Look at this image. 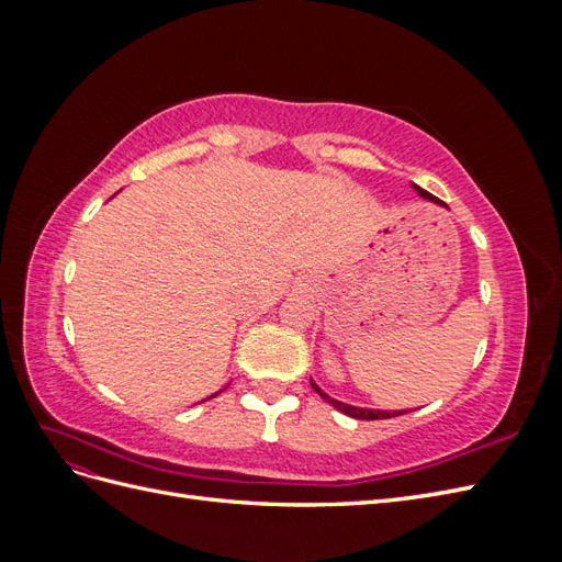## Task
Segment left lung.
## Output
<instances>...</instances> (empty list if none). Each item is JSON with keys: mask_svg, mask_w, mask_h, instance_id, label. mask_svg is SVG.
<instances>
[{"mask_svg": "<svg viewBox=\"0 0 562 562\" xmlns=\"http://www.w3.org/2000/svg\"><path fill=\"white\" fill-rule=\"evenodd\" d=\"M417 192L424 196V199H431V201H438L434 194H429L427 190H419L417 187ZM440 203V201H438ZM312 386H314V391L316 394L326 401V403H330L333 407H337L339 413H345V415H349V417H353V419H389V417H398V415H405V411H391V413H386V411H366V407H353V405H347V403H342V401H335V398H330L328 394H323V391L318 389V384H314V380H312Z\"/></svg>", "mask_w": 562, "mask_h": 562, "instance_id": "left-lung-1", "label": "left lung"}]
</instances>
